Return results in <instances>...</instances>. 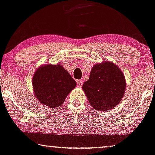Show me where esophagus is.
<instances>
[{"instance_id": "34e87169", "label": "esophagus", "mask_w": 155, "mask_h": 155, "mask_svg": "<svg viewBox=\"0 0 155 155\" xmlns=\"http://www.w3.org/2000/svg\"><path fill=\"white\" fill-rule=\"evenodd\" d=\"M77 85L79 87H81L82 85H83V81H81V80H77Z\"/></svg>"}]
</instances>
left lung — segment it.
<instances>
[{"instance_id":"obj_1","label":"left lung","mask_w":155,"mask_h":155,"mask_svg":"<svg viewBox=\"0 0 155 155\" xmlns=\"http://www.w3.org/2000/svg\"><path fill=\"white\" fill-rule=\"evenodd\" d=\"M82 89L90 104L97 111H108L120 102L126 89L124 75L112 62L105 61L94 65L89 79Z\"/></svg>"}]
</instances>
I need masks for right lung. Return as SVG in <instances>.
<instances>
[{
  "label": "right lung",
  "instance_id": "right-lung-1",
  "mask_svg": "<svg viewBox=\"0 0 155 155\" xmlns=\"http://www.w3.org/2000/svg\"><path fill=\"white\" fill-rule=\"evenodd\" d=\"M34 94L42 104L51 108L59 107L76 83L61 64L41 66L32 79Z\"/></svg>",
  "mask_w": 155,
  "mask_h": 155
}]
</instances>
